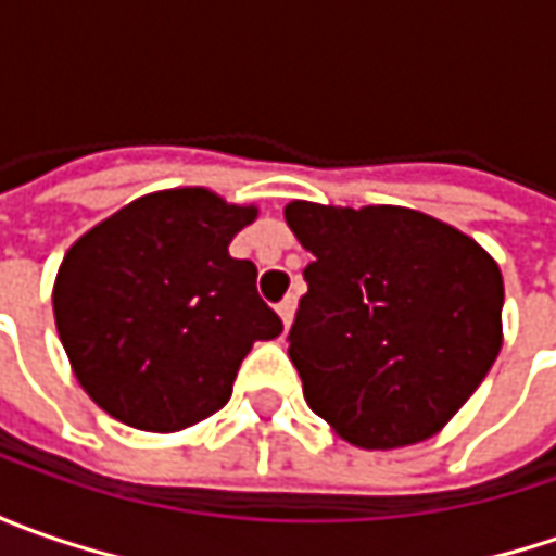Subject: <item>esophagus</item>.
<instances>
[{
  "instance_id": "obj_1",
  "label": "esophagus",
  "mask_w": 556,
  "mask_h": 556,
  "mask_svg": "<svg viewBox=\"0 0 556 556\" xmlns=\"http://www.w3.org/2000/svg\"><path fill=\"white\" fill-rule=\"evenodd\" d=\"M293 312H296V296L288 293L281 303H278V315H281V321H285V331L290 328V321H293Z\"/></svg>"
}]
</instances>
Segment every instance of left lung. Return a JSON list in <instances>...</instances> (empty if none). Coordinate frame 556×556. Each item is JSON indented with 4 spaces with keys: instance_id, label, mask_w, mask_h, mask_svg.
Instances as JSON below:
<instances>
[{
    "instance_id": "left-lung-1",
    "label": "left lung",
    "mask_w": 556,
    "mask_h": 556,
    "mask_svg": "<svg viewBox=\"0 0 556 556\" xmlns=\"http://www.w3.org/2000/svg\"><path fill=\"white\" fill-rule=\"evenodd\" d=\"M285 219L312 253L288 333L312 412L358 448L439 433L502 350L498 263L408 206L293 201Z\"/></svg>"
}]
</instances>
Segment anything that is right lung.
Masks as SVG:
<instances>
[{
  "instance_id": "obj_1",
  "label": "right lung",
  "mask_w": 556,
  "mask_h": 556,
  "mask_svg": "<svg viewBox=\"0 0 556 556\" xmlns=\"http://www.w3.org/2000/svg\"><path fill=\"white\" fill-rule=\"evenodd\" d=\"M256 206L206 188L126 203L76 241L54 278V325L98 408L148 433L216 415L256 340L285 331L256 266L228 253Z\"/></svg>"
}]
</instances>
